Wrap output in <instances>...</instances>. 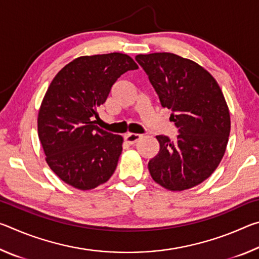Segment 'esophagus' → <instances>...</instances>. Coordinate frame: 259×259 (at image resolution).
<instances>
[{
    "label": "esophagus",
    "mask_w": 259,
    "mask_h": 259,
    "mask_svg": "<svg viewBox=\"0 0 259 259\" xmlns=\"http://www.w3.org/2000/svg\"><path fill=\"white\" fill-rule=\"evenodd\" d=\"M142 138V135H138V134H125L124 135V140L128 144H130V145H134V144H136L138 142V140Z\"/></svg>",
    "instance_id": "34e87169"
}]
</instances>
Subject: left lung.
<instances>
[{
	"label": "left lung",
	"instance_id": "obj_1",
	"mask_svg": "<svg viewBox=\"0 0 259 259\" xmlns=\"http://www.w3.org/2000/svg\"><path fill=\"white\" fill-rule=\"evenodd\" d=\"M160 98L171 109L179 135L156 136L160 151L148 162L153 181L169 191L192 188L210 177L224 156L230 111L217 81L195 61L170 54L137 55Z\"/></svg>",
	"mask_w": 259,
	"mask_h": 259
}]
</instances>
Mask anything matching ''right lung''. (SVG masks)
<instances>
[{"instance_id":"right-lung-1","label":"right lung","mask_w":259,"mask_h":259,"mask_svg":"<svg viewBox=\"0 0 259 259\" xmlns=\"http://www.w3.org/2000/svg\"><path fill=\"white\" fill-rule=\"evenodd\" d=\"M128 55L82 56L57 73L37 116V133L50 169L77 190H93L114 174L123 138L96 125L97 108L122 74L137 69Z\"/></svg>"}]
</instances>
